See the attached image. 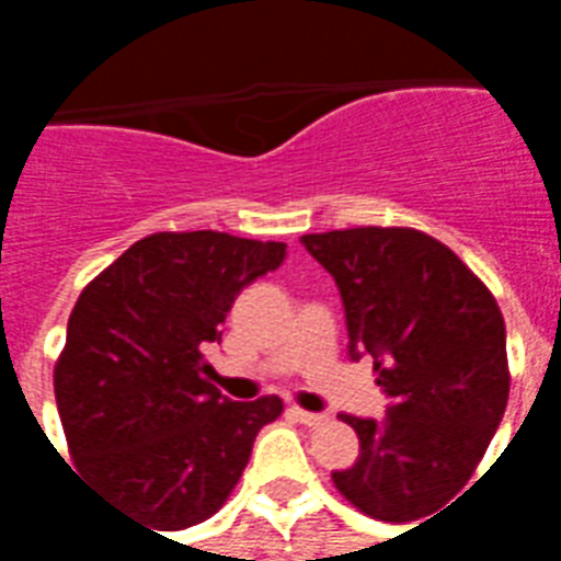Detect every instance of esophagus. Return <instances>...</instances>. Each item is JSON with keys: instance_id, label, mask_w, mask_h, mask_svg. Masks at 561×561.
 <instances>
[{"instance_id": "1", "label": "esophagus", "mask_w": 561, "mask_h": 561, "mask_svg": "<svg viewBox=\"0 0 561 561\" xmlns=\"http://www.w3.org/2000/svg\"><path fill=\"white\" fill-rule=\"evenodd\" d=\"M291 414L297 421L304 423V426H321V423H328V414H318V412H306L300 405H291Z\"/></svg>"}]
</instances>
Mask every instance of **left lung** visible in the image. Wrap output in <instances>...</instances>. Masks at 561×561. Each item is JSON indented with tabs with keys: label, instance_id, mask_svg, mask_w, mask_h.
I'll return each instance as SVG.
<instances>
[{
	"label": "left lung",
	"instance_id": "1",
	"mask_svg": "<svg viewBox=\"0 0 561 561\" xmlns=\"http://www.w3.org/2000/svg\"><path fill=\"white\" fill-rule=\"evenodd\" d=\"M304 245L336 279L352 354L376 357L390 400L381 423L340 414L360 457L333 471V486L373 519L435 517L469 483L505 414L502 309L459 255L417 228L304 233Z\"/></svg>",
	"mask_w": 561,
	"mask_h": 561
}]
</instances>
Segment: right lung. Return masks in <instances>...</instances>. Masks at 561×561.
I'll list each match as a JSON object with an SVG mask.
<instances>
[{
  "label": "right lung",
  "mask_w": 561,
  "mask_h": 561,
  "mask_svg": "<svg viewBox=\"0 0 561 561\" xmlns=\"http://www.w3.org/2000/svg\"><path fill=\"white\" fill-rule=\"evenodd\" d=\"M285 243L221 231H159L128 245L80 291L56 357L68 454L102 495L149 531L219 511L279 397L225 400L204 345L237 294L276 270Z\"/></svg>",
  "instance_id": "obj_1"
}]
</instances>
